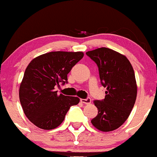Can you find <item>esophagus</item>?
Returning <instances> with one entry per match:
<instances>
[{
    "mask_svg": "<svg viewBox=\"0 0 157 157\" xmlns=\"http://www.w3.org/2000/svg\"><path fill=\"white\" fill-rule=\"evenodd\" d=\"M81 102L84 104H90L91 103V98H81L80 99Z\"/></svg>",
    "mask_w": 157,
    "mask_h": 157,
    "instance_id": "obj_1",
    "label": "esophagus"
}]
</instances>
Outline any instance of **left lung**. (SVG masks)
Wrapping results in <instances>:
<instances>
[{
    "instance_id": "left-lung-1",
    "label": "left lung",
    "mask_w": 157,
    "mask_h": 157,
    "mask_svg": "<svg viewBox=\"0 0 157 157\" xmlns=\"http://www.w3.org/2000/svg\"><path fill=\"white\" fill-rule=\"evenodd\" d=\"M86 55L96 63L101 84L106 88L105 98L94 101L98 115L91 122L102 132L115 130L128 119L136 99L133 68L126 56L108 48L89 51Z\"/></svg>"
}]
</instances>
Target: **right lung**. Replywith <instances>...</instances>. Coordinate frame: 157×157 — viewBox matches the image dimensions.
Listing matches in <instances>:
<instances>
[{
    "mask_svg": "<svg viewBox=\"0 0 157 157\" xmlns=\"http://www.w3.org/2000/svg\"><path fill=\"white\" fill-rule=\"evenodd\" d=\"M84 56L83 52H52L33 59L27 67L19 89L25 116L43 129L61 125L67 112L79 102L78 97L58 94L55 88L68 83V74Z\"/></svg>",
    "mask_w": 157,
    "mask_h": 157,
    "instance_id": "obj_1",
    "label": "right lung"
}]
</instances>
